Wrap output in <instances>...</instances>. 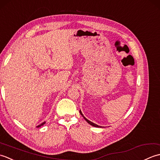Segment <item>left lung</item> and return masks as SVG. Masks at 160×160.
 I'll use <instances>...</instances> for the list:
<instances>
[{
    "mask_svg": "<svg viewBox=\"0 0 160 160\" xmlns=\"http://www.w3.org/2000/svg\"><path fill=\"white\" fill-rule=\"evenodd\" d=\"M80 114H81V115H82V116L84 118V120H86V121H87V122H88V123H89V124H91V126H93V127H101L100 126H98V125H97V124H94L93 122L89 121V120H87V119L84 116L83 114H82V112H81V111H80Z\"/></svg>",
    "mask_w": 160,
    "mask_h": 160,
    "instance_id": "8db88e82",
    "label": "left lung"
}]
</instances>
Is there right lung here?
I'll return each mask as SVG.
<instances>
[{
  "mask_svg": "<svg viewBox=\"0 0 160 160\" xmlns=\"http://www.w3.org/2000/svg\"><path fill=\"white\" fill-rule=\"evenodd\" d=\"M45 124V122H43V123H42L41 124H40V125H38V126H37V128H38V127H41V126H42L43 124Z\"/></svg>",
  "mask_w": 160,
  "mask_h": 160,
  "instance_id": "add662e5",
  "label": "right lung"
}]
</instances>
